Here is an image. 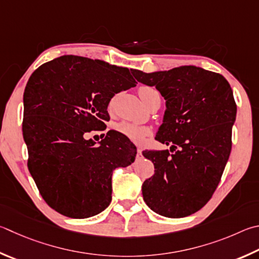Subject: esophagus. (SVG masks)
I'll return each instance as SVG.
<instances>
[{"mask_svg":"<svg viewBox=\"0 0 259 259\" xmlns=\"http://www.w3.org/2000/svg\"><path fill=\"white\" fill-rule=\"evenodd\" d=\"M140 155H142V149L138 148L137 149V156H140Z\"/></svg>","mask_w":259,"mask_h":259,"instance_id":"1","label":"esophagus"}]
</instances>
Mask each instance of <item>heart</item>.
<instances>
[{
    "mask_svg": "<svg viewBox=\"0 0 259 259\" xmlns=\"http://www.w3.org/2000/svg\"><path fill=\"white\" fill-rule=\"evenodd\" d=\"M139 96L145 104L148 105L154 98L159 96V93L153 87L143 86L139 88ZM115 130L121 135L125 136L126 138H129L131 142L138 144H142L145 138L149 135V129L142 125L129 123V122H121V123H117L115 125Z\"/></svg>",
    "mask_w": 259,
    "mask_h": 259,
    "instance_id": "1",
    "label": "heart"
}]
</instances>
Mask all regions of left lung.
<instances>
[{"label": "left lung", "instance_id": "left-lung-1", "mask_svg": "<svg viewBox=\"0 0 259 259\" xmlns=\"http://www.w3.org/2000/svg\"><path fill=\"white\" fill-rule=\"evenodd\" d=\"M139 82L154 86L166 110L156 139L170 150H145L155 173L143 183L148 207L165 218H185L207 204L231 153L237 105L222 74L195 65L146 73ZM175 151V153L170 152Z\"/></svg>", "mask_w": 259, "mask_h": 259}]
</instances>
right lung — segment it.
<instances>
[{"instance_id":"obj_1","label":"right lung","mask_w":259,"mask_h":259,"mask_svg":"<svg viewBox=\"0 0 259 259\" xmlns=\"http://www.w3.org/2000/svg\"><path fill=\"white\" fill-rule=\"evenodd\" d=\"M137 70L63 55L41 64L23 93L22 134L28 168L43 199L72 219L97 215L112 199V173L134 163L136 146L116 131L98 145L115 94L135 87Z\"/></svg>"}]
</instances>
